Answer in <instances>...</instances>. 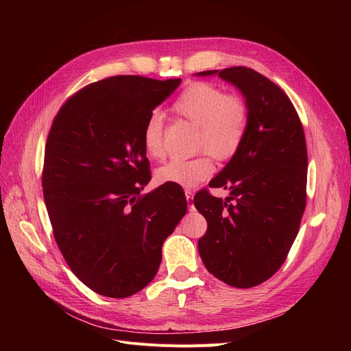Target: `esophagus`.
Masks as SVG:
<instances>
[{
    "label": "esophagus",
    "instance_id": "1",
    "mask_svg": "<svg viewBox=\"0 0 351 351\" xmlns=\"http://www.w3.org/2000/svg\"><path fill=\"white\" fill-rule=\"evenodd\" d=\"M184 195H186V199H187V202H189V205H190V202H192V199H193V190H190V189H186L184 190Z\"/></svg>",
    "mask_w": 351,
    "mask_h": 351
}]
</instances>
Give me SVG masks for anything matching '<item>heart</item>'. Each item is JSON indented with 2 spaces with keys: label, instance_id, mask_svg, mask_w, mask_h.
I'll use <instances>...</instances> for the list:
<instances>
[{
  "label": "heart",
  "instance_id": "b5f03b06",
  "mask_svg": "<svg viewBox=\"0 0 351 351\" xmlns=\"http://www.w3.org/2000/svg\"><path fill=\"white\" fill-rule=\"evenodd\" d=\"M173 112L197 125V149H206L189 159H171L158 169V180L183 187H193L214 173V162L208 151L218 159L234 156L246 137L249 108L237 95L206 82H196L178 95ZM143 145L152 159L165 156L164 119L151 114L143 127Z\"/></svg>",
  "mask_w": 351,
  "mask_h": 351
}]
</instances>
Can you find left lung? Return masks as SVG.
Returning <instances> with one entry per match:
<instances>
[{
    "instance_id": "left-lung-1",
    "label": "left lung",
    "mask_w": 351,
    "mask_h": 351,
    "mask_svg": "<svg viewBox=\"0 0 351 351\" xmlns=\"http://www.w3.org/2000/svg\"><path fill=\"white\" fill-rule=\"evenodd\" d=\"M218 73L246 98V137L209 187H224L222 200L206 189L193 204L208 230L197 247L206 269L231 287L250 289L271 278L284 263L306 208L307 147L293 102L268 77L249 67Z\"/></svg>"
}]
</instances>
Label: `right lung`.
I'll return each instance as SVG.
<instances>
[{"label": "right lung", "mask_w": 351, "mask_h": 351, "mask_svg": "<svg viewBox=\"0 0 351 351\" xmlns=\"http://www.w3.org/2000/svg\"><path fill=\"white\" fill-rule=\"evenodd\" d=\"M180 83L112 76L71 95L52 121L42 169L52 231L73 274L101 295L145 289L187 210L178 184L141 193L151 180L145 123Z\"/></svg>", "instance_id": "right-lung-1"}]
</instances>
